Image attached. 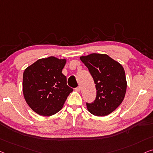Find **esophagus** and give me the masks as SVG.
Returning a JSON list of instances; mask_svg holds the SVG:
<instances>
[{"mask_svg": "<svg viewBox=\"0 0 153 153\" xmlns=\"http://www.w3.org/2000/svg\"><path fill=\"white\" fill-rule=\"evenodd\" d=\"M80 90H81V87L79 86H77V88H76V91H79Z\"/></svg>", "mask_w": 153, "mask_h": 153, "instance_id": "1", "label": "esophagus"}]
</instances>
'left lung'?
Segmentation results:
<instances>
[{
	"instance_id": "1",
	"label": "left lung",
	"mask_w": 153,
	"mask_h": 153,
	"mask_svg": "<svg viewBox=\"0 0 153 153\" xmlns=\"http://www.w3.org/2000/svg\"><path fill=\"white\" fill-rule=\"evenodd\" d=\"M88 69L95 84L96 97L86 103L87 109L95 116H106L115 110L126 91V79L124 68L106 54L92 53L80 57Z\"/></svg>"
}]
</instances>
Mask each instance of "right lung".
Listing matches in <instances>:
<instances>
[{"mask_svg":"<svg viewBox=\"0 0 153 153\" xmlns=\"http://www.w3.org/2000/svg\"><path fill=\"white\" fill-rule=\"evenodd\" d=\"M65 59L51 56L39 59L25 70L24 97L29 107L40 115L51 116L61 110L73 91L62 73Z\"/></svg>","mask_w":153,"mask_h":153,"instance_id":"1","label":"right lung"}]
</instances>
